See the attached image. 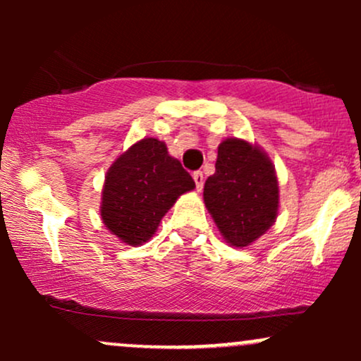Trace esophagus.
Returning a JSON list of instances; mask_svg holds the SVG:
<instances>
[{
  "label": "esophagus",
  "mask_w": 361,
  "mask_h": 361,
  "mask_svg": "<svg viewBox=\"0 0 361 361\" xmlns=\"http://www.w3.org/2000/svg\"><path fill=\"white\" fill-rule=\"evenodd\" d=\"M193 180H195V185H197V190L200 192V190L204 188V173L195 171L193 173Z\"/></svg>",
  "instance_id": "1"
}]
</instances>
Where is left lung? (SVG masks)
<instances>
[{
  "label": "left lung",
  "instance_id": "1",
  "mask_svg": "<svg viewBox=\"0 0 361 361\" xmlns=\"http://www.w3.org/2000/svg\"><path fill=\"white\" fill-rule=\"evenodd\" d=\"M204 202L227 243L235 247L255 243L279 214V180L267 152L243 139L222 140Z\"/></svg>",
  "mask_w": 361,
  "mask_h": 361
}]
</instances>
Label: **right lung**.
<instances>
[{
	"label": "right lung",
	"mask_w": 361,
	"mask_h": 361,
	"mask_svg": "<svg viewBox=\"0 0 361 361\" xmlns=\"http://www.w3.org/2000/svg\"><path fill=\"white\" fill-rule=\"evenodd\" d=\"M193 188V178L168 154L166 144L146 137L120 154L106 171L102 221L120 241L140 246L152 238L176 198Z\"/></svg>",
	"instance_id": "1"
}]
</instances>
